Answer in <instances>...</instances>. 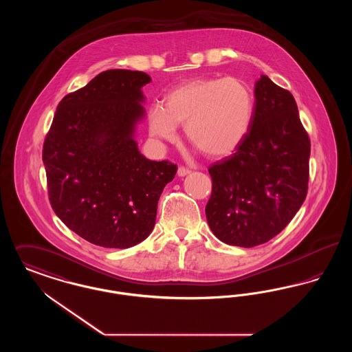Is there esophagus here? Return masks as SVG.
I'll list each match as a JSON object with an SVG mask.
<instances>
[{
    "instance_id": "obj_1",
    "label": "esophagus",
    "mask_w": 352,
    "mask_h": 352,
    "mask_svg": "<svg viewBox=\"0 0 352 352\" xmlns=\"http://www.w3.org/2000/svg\"><path fill=\"white\" fill-rule=\"evenodd\" d=\"M190 173H191L190 168H184V166H179V168H178V175H179V177H184V175L190 174Z\"/></svg>"
}]
</instances>
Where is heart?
<instances>
[{
  "mask_svg": "<svg viewBox=\"0 0 352 352\" xmlns=\"http://www.w3.org/2000/svg\"><path fill=\"white\" fill-rule=\"evenodd\" d=\"M253 98L239 79H199L184 84L165 98V105L149 113L153 137L171 142L177 125H184L187 141L211 158L231 154L251 128Z\"/></svg>",
  "mask_w": 352,
  "mask_h": 352,
  "instance_id": "1",
  "label": "heart"
}]
</instances>
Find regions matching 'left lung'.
<instances>
[{
	"label": "left lung",
	"mask_w": 352,
	"mask_h": 352,
	"mask_svg": "<svg viewBox=\"0 0 352 352\" xmlns=\"http://www.w3.org/2000/svg\"><path fill=\"white\" fill-rule=\"evenodd\" d=\"M248 133L234 154L212 164L206 206L211 231L252 248L280 234L307 194L310 138L293 95L263 75L254 85Z\"/></svg>",
	"instance_id": "1"
}]
</instances>
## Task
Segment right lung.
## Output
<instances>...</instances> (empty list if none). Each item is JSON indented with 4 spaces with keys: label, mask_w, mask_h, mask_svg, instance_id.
<instances>
[{
    "label": "right lung",
    "mask_w": 352,
    "mask_h": 352,
    "mask_svg": "<svg viewBox=\"0 0 352 352\" xmlns=\"http://www.w3.org/2000/svg\"><path fill=\"white\" fill-rule=\"evenodd\" d=\"M142 71L108 69L66 95L45 138L42 160L54 212L71 231L104 248H129L151 234L164 187L177 165L137 148L144 116Z\"/></svg>",
    "instance_id": "1"
}]
</instances>
